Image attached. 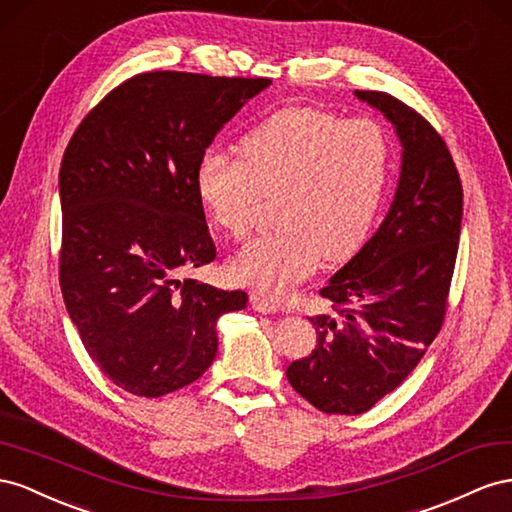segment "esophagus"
I'll use <instances>...</instances> for the list:
<instances>
[{
    "label": "esophagus",
    "mask_w": 512,
    "mask_h": 512,
    "mask_svg": "<svg viewBox=\"0 0 512 512\" xmlns=\"http://www.w3.org/2000/svg\"><path fill=\"white\" fill-rule=\"evenodd\" d=\"M251 306L257 313H264V315L279 311V306H276L272 300H268L264 296H251Z\"/></svg>",
    "instance_id": "1"
}]
</instances>
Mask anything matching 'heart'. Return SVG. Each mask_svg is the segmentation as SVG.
I'll return each instance as SVG.
<instances>
[{
  "mask_svg": "<svg viewBox=\"0 0 512 512\" xmlns=\"http://www.w3.org/2000/svg\"><path fill=\"white\" fill-rule=\"evenodd\" d=\"M392 145L373 120H345L289 107L255 124L240 158L206 150L195 193L210 221L242 240L261 199L274 197L281 227L253 240L231 261V276L259 294L283 296L319 259L337 264L367 240L390 180Z\"/></svg>",
  "mask_w": 512,
  "mask_h": 512,
  "instance_id": "b5f03b06",
  "label": "heart"
}]
</instances>
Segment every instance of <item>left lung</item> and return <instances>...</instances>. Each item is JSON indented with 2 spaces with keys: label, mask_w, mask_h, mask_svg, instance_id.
<instances>
[{
  "label": "left lung",
  "mask_w": 512,
  "mask_h": 512,
  "mask_svg": "<svg viewBox=\"0 0 512 512\" xmlns=\"http://www.w3.org/2000/svg\"><path fill=\"white\" fill-rule=\"evenodd\" d=\"M403 145L399 186L373 238L319 289L313 352L287 379L324 414L358 416L403 384L442 330L459 251L463 188L440 133L386 92L356 90Z\"/></svg>",
  "instance_id": "8db88e82"
}]
</instances>
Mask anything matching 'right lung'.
Instances as JSON below:
<instances>
[{
  "label": "right lung",
  "instance_id": "add662e5",
  "mask_svg": "<svg viewBox=\"0 0 512 512\" xmlns=\"http://www.w3.org/2000/svg\"><path fill=\"white\" fill-rule=\"evenodd\" d=\"M270 79L156 70L120 83L85 115L60 167V287L87 354L111 382L156 399L214 362L216 319L240 311L182 270L216 246L195 167L216 133Z\"/></svg>",
  "mask_w": 512,
  "mask_h": 512
}]
</instances>
